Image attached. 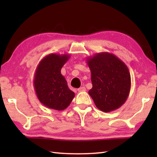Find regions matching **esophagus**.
Wrapping results in <instances>:
<instances>
[{"instance_id":"1","label":"esophagus","mask_w":157,"mask_h":157,"mask_svg":"<svg viewBox=\"0 0 157 157\" xmlns=\"http://www.w3.org/2000/svg\"><path fill=\"white\" fill-rule=\"evenodd\" d=\"M78 92L84 91H86V88H85L84 86H82V87H80V88L78 89Z\"/></svg>"}]
</instances>
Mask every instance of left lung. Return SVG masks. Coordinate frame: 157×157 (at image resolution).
<instances>
[{"mask_svg":"<svg viewBox=\"0 0 157 157\" xmlns=\"http://www.w3.org/2000/svg\"><path fill=\"white\" fill-rule=\"evenodd\" d=\"M93 87L89 94L104 112L121 107L131 89V76L125 63L109 52H100L86 59Z\"/></svg>","mask_w":157,"mask_h":157,"instance_id":"left-lung-1","label":"left lung"}]
</instances>
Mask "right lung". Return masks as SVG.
Masks as SVG:
<instances>
[{"label":"right lung","instance_id":"1","mask_svg":"<svg viewBox=\"0 0 157 157\" xmlns=\"http://www.w3.org/2000/svg\"><path fill=\"white\" fill-rule=\"evenodd\" d=\"M69 58L67 54H49L40 61L36 68L34 88L39 100L48 108L64 110L75 97L61 74V69Z\"/></svg>","mask_w":157,"mask_h":157}]
</instances>
